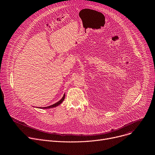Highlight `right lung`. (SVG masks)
Listing matches in <instances>:
<instances>
[{"label": "right lung", "instance_id": "add662e5", "mask_svg": "<svg viewBox=\"0 0 155 155\" xmlns=\"http://www.w3.org/2000/svg\"><path fill=\"white\" fill-rule=\"evenodd\" d=\"M64 99H65V94H64V96H63L62 98L60 101H59L58 102H57L56 103H55V104H53V105H50V106H48V107H39V108H42V109H48V108H51L56 107L58 106L59 105H60V104H61L64 101Z\"/></svg>", "mask_w": 155, "mask_h": 155}]
</instances>
